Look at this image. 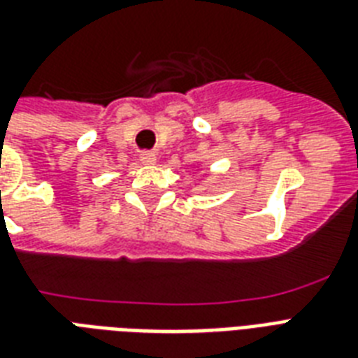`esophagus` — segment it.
Returning a JSON list of instances; mask_svg holds the SVG:
<instances>
[{"mask_svg": "<svg viewBox=\"0 0 358 358\" xmlns=\"http://www.w3.org/2000/svg\"><path fill=\"white\" fill-rule=\"evenodd\" d=\"M139 159L143 165H154V163H156V156H154L152 152H143L139 156Z\"/></svg>", "mask_w": 358, "mask_h": 358, "instance_id": "34e87169", "label": "esophagus"}]
</instances>
